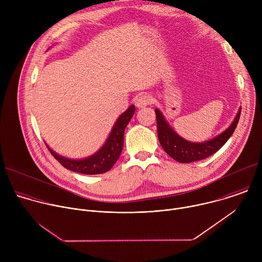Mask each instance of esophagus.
I'll return each instance as SVG.
<instances>
[{
  "mask_svg": "<svg viewBox=\"0 0 262 262\" xmlns=\"http://www.w3.org/2000/svg\"><path fill=\"white\" fill-rule=\"evenodd\" d=\"M149 103H151V98L148 94H141L137 99H136V105L138 107H145Z\"/></svg>",
  "mask_w": 262,
  "mask_h": 262,
  "instance_id": "1",
  "label": "esophagus"
}]
</instances>
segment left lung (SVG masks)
Segmentation results:
<instances>
[{"label": "left lung", "instance_id": "left-lung-1", "mask_svg": "<svg viewBox=\"0 0 262 262\" xmlns=\"http://www.w3.org/2000/svg\"><path fill=\"white\" fill-rule=\"evenodd\" d=\"M241 111L242 107H239L234 121L222 134L203 143H193L186 141L185 139L177 135L168 124V122L164 118V115L161 113V111L159 108H156L155 112L157 115L159 141L164 148V150L172 159L179 163L189 164L192 162L206 159L211 155L215 154L232 136L239 120Z\"/></svg>", "mask_w": 262, "mask_h": 262}]
</instances>
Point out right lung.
I'll list each match as a JSON object with an SVG mask.
<instances>
[{"label": "right lung", "instance_id": "add662e5", "mask_svg": "<svg viewBox=\"0 0 262 262\" xmlns=\"http://www.w3.org/2000/svg\"><path fill=\"white\" fill-rule=\"evenodd\" d=\"M135 105L132 104L117 119L103 146L93 156L83 160H71L59 156L47 145L52 156L66 169L82 174L95 175L108 171L119 159L123 148V135L126 125L135 114Z\"/></svg>", "mask_w": 262, "mask_h": 262}]
</instances>
